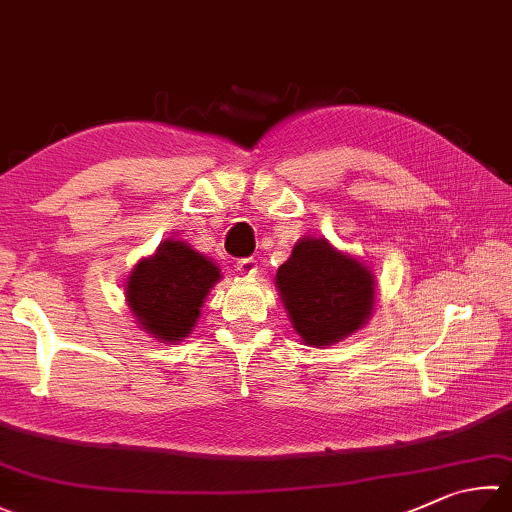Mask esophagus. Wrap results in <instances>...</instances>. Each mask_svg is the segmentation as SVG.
<instances>
[{"label": "esophagus", "instance_id": "esophagus-1", "mask_svg": "<svg viewBox=\"0 0 512 512\" xmlns=\"http://www.w3.org/2000/svg\"><path fill=\"white\" fill-rule=\"evenodd\" d=\"M236 272L245 278H254L258 272V263L254 258H243L236 263Z\"/></svg>", "mask_w": 512, "mask_h": 512}]
</instances>
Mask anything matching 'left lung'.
I'll return each instance as SVG.
<instances>
[{
	"label": "left lung",
	"instance_id": "8db88e82",
	"mask_svg": "<svg viewBox=\"0 0 512 512\" xmlns=\"http://www.w3.org/2000/svg\"><path fill=\"white\" fill-rule=\"evenodd\" d=\"M276 289L294 332L310 347L347 339L374 314L372 269L323 236L298 240L278 267Z\"/></svg>",
	"mask_w": 512,
	"mask_h": 512
}]
</instances>
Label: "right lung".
<instances>
[{
    "label": "right lung",
    "mask_w": 512,
    "mask_h": 512,
    "mask_svg": "<svg viewBox=\"0 0 512 512\" xmlns=\"http://www.w3.org/2000/svg\"><path fill=\"white\" fill-rule=\"evenodd\" d=\"M223 274L185 240L167 238L140 258L124 281V301L140 330L167 345L194 332L202 303Z\"/></svg>",
    "instance_id": "right-lung-1"
}]
</instances>
